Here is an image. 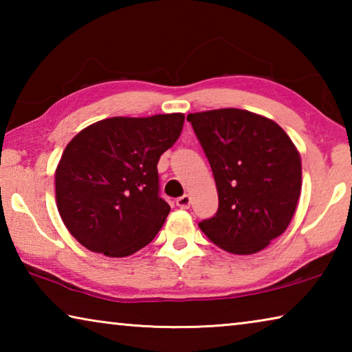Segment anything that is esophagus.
Segmentation results:
<instances>
[{
    "label": "esophagus",
    "instance_id": "esophagus-1",
    "mask_svg": "<svg viewBox=\"0 0 352 352\" xmlns=\"http://www.w3.org/2000/svg\"><path fill=\"white\" fill-rule=\"evenodd\" d=\"M177 206L182 208V210H188V208L190 206V195L184 194L180 199H177Z\"/></svg>",
    "mask_w": 352,
    "mask_h": 352
}]
</instances>
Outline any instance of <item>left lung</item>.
<instances>
[{"label":"left lung","instance_id":"1","mask_svg":"<svg viewBox=\"0 0 352 352\" xmlns=\"http://www.w3.org/2000/svg\"><path fill=\"white\" fill-rule=\"evenodd\" d=\"M211 164L219 210L201 220L208 239L233 254H254L281 236L301 194V157L272 119L241 109L189 113Z\"/></svg>","mask_w":352,"mask_h":352}]
</instances>
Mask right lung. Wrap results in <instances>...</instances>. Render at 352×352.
Wrapping results in <instances>:
<instances>
[{"label": "right lung", "instance_id": "add662e5", "mask_svg": "<svg viewBox=\"0 0 352 352\" xmlns=\"http://www.w3.org/2000/svg\"><path fill=\"white\" fill-rule=\"evenodd\" d=\"M183 122V113L107 118L68 142L56 169V204L77 242L126 258L157 236L170 211L158 195L157 164Z\"/></svg>", "mask_w": 352, "mask_h": 352}]
</instances>
